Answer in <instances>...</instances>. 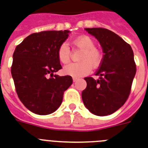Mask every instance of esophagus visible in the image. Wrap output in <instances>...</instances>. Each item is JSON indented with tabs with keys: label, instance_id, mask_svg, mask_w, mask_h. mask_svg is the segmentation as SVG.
<instances>
[{
	"label": "esophagus",
	"instance_id": "34e87169",
	"mask_svg": "<svg viewBox=\"0 0 148 148\" xmlns=\"http://www.w3.org/2000/svg\"><path fill=\"white\" fill-rule=\"evenodd\" d=\"M78 79H79V78L77 77H73V80H74V82L77 81V80Z\"/></svg>",
	"mask_w": 148,
	"mask_h": 148
}]
</instances>
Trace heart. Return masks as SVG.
<instances>
[{
  "instance_id": "1",
  "label": "heart",
  "mask_w": 148,
  "mask_h": 148,
  "mask_svg": "<svg viewBox=\"0 0 148 148\" xmlns=\"http://www.w3.org/2000/svg\"><path fill=\"white\" fill-rule=\"evenodd\" d=\"M72 45L82 50L79 57L80 62L69 64L64 68V72L73 77H81L89 74L93 68L97 69L102 64L103 55L95 47L93 40L88 36H80L72 41ZM58 58L61 63L67 64L71 60L70 49L68 44L62 43L57 51Z\"/></svg>"
}]
</instances>
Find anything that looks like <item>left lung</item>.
Returning a JSON list of instances; mask_svg holds the SVG:
<instances>
[{
	"label": "left lung",
	"mask_w": 148,
	"mask_h": 148,
	"mask_svg": "<svg viewBox=\"0 0 148 148\" xmlns=\"http://www.w3.org/2000/svg\"><path fill=\"white\" fill-rule=\"evenodd\" d=\"M103 48V60L96 75L99 80L85 77L82 92L85 106L96 116L111 115L124 105L131 93L136 73L130 45L115 32L104 28H86Z\"/></svg>",
	"instance_id": "1"
}]
</instances>
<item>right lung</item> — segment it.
<instances>
[{
    "label": "right lung",
    "mask_w": 148,
    "mask_h": 148,
    "mask_svg": "<svg viewBox=\"0 0 148 148\" xmlns=\"http://www.w3.org/2000/svg\"><path fill=\"white\" fill-rule=\"evenodd\" d=\"M68 32H35L16 47L11 66L16 92L23 104L34 113L45 116L54 112L62 104L64 91L72 84L69 75L54 74L62 68L57 51Z\"/></svg>",
    "instance_id": "1"
}]
</instances>
